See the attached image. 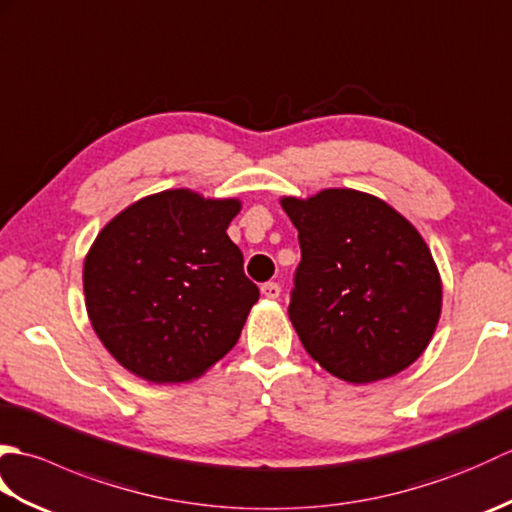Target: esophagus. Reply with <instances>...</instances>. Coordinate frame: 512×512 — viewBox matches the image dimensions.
<instances>
[{
	"label": "esophagus",
	"instance_id": "1",
	"mask_svg": "<svg viewBox=\"0 0 512 512\" xmlns=\"http://www.w3.org/2000/svg\"><path fill=\"white\" fill-rule=\"evenodd\" d=\"M262 295H264L266 299H279V295H281V286H279V284H275V281H268V284H264V286H262Z\"/></svg>",
	"mask_w": 512,
	"mask_h": 512
}]
</instances>
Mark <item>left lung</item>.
<instances>
[{
	"label": "left lung",
	"mask_w": 512,
	"mask_h": 512,
	"mask_svg": "<svg viewBox=\"0 0 512 512\" xmlns=\"http://www.w3.org/2000/svg\"><path fill=\"white\" fill-rule=\"evenodd\" d=\"M281 206L299 231L288 314L306 352L354 385L407 369L442 310L438 266L416 226L354 189L281 198Z\"/></svg>",
	"instance_id": "obj_1"
}]
</instances>
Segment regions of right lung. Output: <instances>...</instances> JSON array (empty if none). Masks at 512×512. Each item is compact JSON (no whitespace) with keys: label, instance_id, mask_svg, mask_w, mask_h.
Wrapping results in <instances>:
<instances>
[{"label":"right lung","instance_id":"add662e5","mask_svg":"<svg viewBox=\"0 0 512 512\" xmlns=\"http://www.w3.org/2000/svg\"><path fill=\"white\" fill-rule=\"evenodd\" d=\"M235 198L169 189L129 204L83 264L92 328L127 372L189 383L233 350L259 288L226 228Z\"/></svg>","mask_w":512,"mask_h":512}]
</instances>
